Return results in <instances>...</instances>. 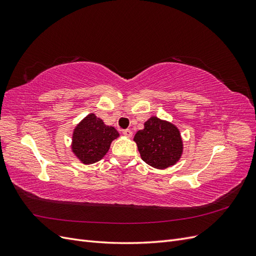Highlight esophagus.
Segmentation results:
<instances>
[{"instance_id": "esophagus-1", "label": "esophagus", "mask_w": 256, "mask_h": 256, "mask_svg": "<svg viewBox=\"0 0 256 256\" xmlns=\"http://www.w3.org/2000/svg\"><path fill=\"white\" fill-rule=\"evenodd\" d=\"M122 134L127 138H131L132 136V131H131L130 129H125V130H122Z\"/></svg>"}]
</instances>
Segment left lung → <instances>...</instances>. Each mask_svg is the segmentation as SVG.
<instances>
[{"instance_id": "1", "label": "left lung", "mask_w": 256, "mask_h": 256, "mask_svg": "<svg viewBox=\"0 0 256 256\" xmlns=\"http://www.w3.org/2000/svg\"><path fill=\"white\" fill-rule=\"evenodd\" d=\"M134 141L142 160L159 170L176 164L184 152L180 129L157 116H152L144 122V129L138 131Z\"/></svg>"}]
</instances>
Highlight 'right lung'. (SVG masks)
<instances>
[{
    "label": "right lung",
    "instance_id": "right-lung-1",
    "mask_svg": "<svg viewBox=\"0 0 256 256\" xmlns=\"http://www.w3.org/2000/svg\"><path fill=\"white\" fill-rule=\"evenodd\" d=\"M118 136L114 127L106 125L102 118L90 113L74 129L72 152L83 164H95L106 156L112 141Z\"/></svg>",
    "mask_w": 256,
    "mask_h": 256
}]
</instances>
